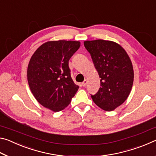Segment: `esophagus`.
I'll return each mask as SVG.
<instances>
[{
	"label": "esophagus",
	"instance_id": "1",
	"mask_svg": "<svg viewBox=\"0 0 156 156\" xmlns=\"http://www.w3.org/2000/svg\"><path fill=\"white\" fill-rule=\"evenodd\" d=\"M87 83V80H84L83 82V83H81V84H82V86H83V87H85Z\"/></svg>",
	"mask_w": 156,
	"mask_h": 156
}]
</instances>
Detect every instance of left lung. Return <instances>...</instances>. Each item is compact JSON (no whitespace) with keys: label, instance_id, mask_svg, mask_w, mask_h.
Wrapping results in <instances>:
<instances>
[{"label":"left lung","instance_id":"1","mask_svg":"<svg viewBox=\"0 0 156 156\" xmlns=\"http://www.w3.org/2000/svg\"><path fill=\"white\" fill-rule=\"evenodd\" d=\"M84 45L90 53L100 78V87L91 95L94 102L110 112L127 98L133 83V69L125 50L112 41H87Z\"/></svg>","mask_w":156,"mask_h":156}]
</instances>
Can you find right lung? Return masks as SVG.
<instances>
[{
    "instance_id": "1",
    "label": "right lung",
    "mask_w": 156,
    "mask_h": 156,
    "mask_svg": "<svg viewBox=\"0 0 156 156\" xmlns=\"http://www.w3.org/2000/svg\"><path fill=\"white\" fill-rule=\"evenodd\" d=\"M78 41H49L37 49L27 68L30 88L39 103L55 112L67 107L79 87L71 77L69 60Z\"/></svg>"
}]
</instances>
